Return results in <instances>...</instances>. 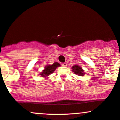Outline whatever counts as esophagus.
<instances>
[{
  "label": "esophagus",
  "mask_w": 120,
  "mask_h": 120,
  "mask_svg": "<svg viewBox=\"0 0 120 120\" xmlns=\"http://www.w3.org/2000/svg\"><path fill=\"white\" fill-rule=\"evenodd\" d=\"M61 66H63V67H66V66H67V63H63L61 64Z\"/></svg>",
  "instance_id": "34e87169"
}]
</instances>
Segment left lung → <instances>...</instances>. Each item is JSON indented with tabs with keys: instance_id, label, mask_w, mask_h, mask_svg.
<instances>
[{
	"instance_id": "obj_1",
	"label": "left lung",
	"mask_w": 120,
	"mask_h": 120,
	"mask_svg": "<svg viewBox=\"0 0 120 120\" xmlns=\"http://www.w3.org/2000/svg\"><path fill=\"white\" fill-rule=\"evenodd\" d=\"M71 68H72V72H74L75 74L78 75V76H83L85 74L84 70L79 65H74L71 67Z\"/></svg>"
}]
</instances>
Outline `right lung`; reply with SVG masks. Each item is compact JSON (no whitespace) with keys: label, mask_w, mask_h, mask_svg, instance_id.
Returning <instances> with one entry per match:
<instances>
[{"label":"right lung","mask_w":120,"mask_h":120,"mask_svg":"<svg viewBox=\"0 0 120 120\" xmlns=\"http://www.w3.org/2000/svg\"><path fill=\"white\" fill-rule=\"evenodd\" d=\"M61 66V65L57 62H55L53 64H48L45 67L44 70H42L41 72H40L39 75L42 77L43 78H48V77L51 74H52L53 72L56 70V69L57 67Z\"/></svg>","instance_id":"obj_1"}]
</instances>
